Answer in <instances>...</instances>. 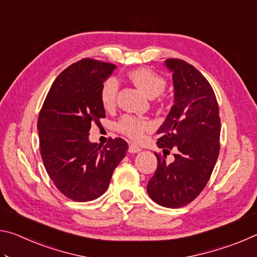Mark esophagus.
I'll list each match as a JSON object with an SVG mask.
<instances>
[{
    "label": "esophagus",
    "mask_w": 257,
    "mask_h": 257,
    "mask_svg": "<svg viewBox=\"0 0 257 257\" xmlns=\"http://www.w3.org/2000/svg\"><path fill=\"white\" fill-rule=\"evenodd\" d=\"M141 151H142V149L137 145H135V144L129 145V149H128L129 153H138V152H141Z\"/></svg>",
    "instance_id": "obj_1"
}]
</instances>
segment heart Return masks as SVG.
<instances>
[{"label": "heart", "mask_w": 257, "mask_h": 257, "mask_svg": "<svg viewBox=\"0 0 257 257\" xmlns=\"http://www.w3.org/2000/svg\"><path fill=\"white\" fill-rule=\"evenodd\" d=\"M129 78L143 93L150 98L159 96L165 89L167 80L159 73L149 68H138L129 73ZM119 92V82L114 78H108L102 84L99 99L105 110H112L116 104ZM116 130L133 141H141L144 134L152 128L149 120L134 115H123L115 124Z\"/></svg>", "instance_id": "obj_1"}]
</instances>
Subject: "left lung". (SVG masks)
Listing matches in <instances>:
<instances>
[{
    "label": "left lung",
    "instance_id": "8db88e82",
    "mask_svg": "<svg viewBox=\"0 0 257 257\" xmlns=\"http://www.w3.org/2000/svg\"><path fill=\"white\" fill-rule=\"evenodd\" d=\"M172 71L175 104L158 130V168L147 184L155 203L178 208L194 201L205 188L220 152L221 121L212 86L196 68L180 59H168ZM176 150L175 161L165 159Z\"/></svg>",
    "mask_w": 257,
    "mask_h": 257
}]
</instances>
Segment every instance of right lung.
Listing matches in <instances>:
<instances>
[{
    "mask_svg": "<svg viewBox=\"0 0 257 257\" xmlns=\"http://www.w3.org/2000/svg\"><path fill=\"white\" fill-rule=\"evenodd\" d=\"M114 69V64L89 58L69 66L51 86L38 115L46 172L72 201H93L105 193L128 151L122 138H108L103 147L88 141L92 123L105 118L99 90Z\"/></svg>",
    "mask_w": 257,
    "mask_h": 257,
    "instance_id": "add662e5",
    "label": "right lung"
}]
</instances>
